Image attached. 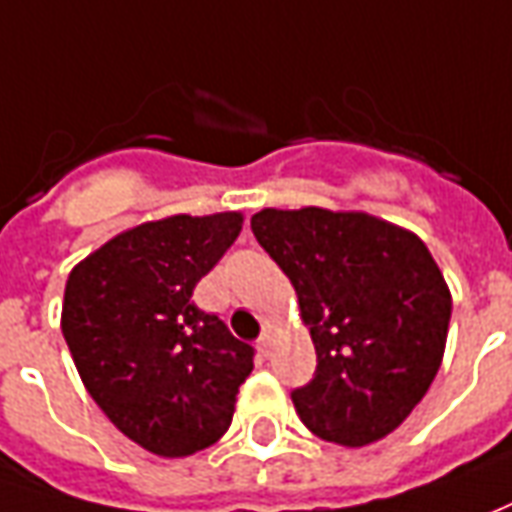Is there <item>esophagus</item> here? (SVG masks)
I'll return each mask as SVG.
<instances>
[{"mask_svg":"<svg viewBox=\"0 0 512 512\" xmlns=\"http://www.w3.org/2000/svg\"><path fill=\"white\" fill-rule=\"evenodd\" d=\"M257 346H260V352H263V355H268V352H271V346H274V332L263 330V335L257 338Z\"/></svg>","mask_w":512,"mask_h":512,"instance_id":"obj_1","label":"esophagus"}]
</instances>
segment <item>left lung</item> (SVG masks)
Instances as JSON below:
<instances>
[{
  "label": "left lung",
  "mask_w": 512,
  "mask_h": 512,
  "mask_svg": "<svg viewBox=\"0 0 512 512\" xmlns=\"http://www.w3.org/2000/svg\"><path fill=\"white\" fill-rule=\"evenodd\" d=\"M257 244L291 280L316 346L291 393L318 438L366 446L405 421L441 368L452 293L416 232L355 210L252 216Z\"/></svg>",
  "instance_id": "left-lung-1"
}]
</instances>
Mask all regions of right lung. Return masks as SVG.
Here are the masks:
<instances>
[{"mask_svg": "<svg viewBox=\"0 0 512 512\" xmlns=\"http://www.w3.org/2000/svg\"><path fill=\"white\" fill-rule=\"evenodd\" d=\"M241 224V213L146 221L71 268L60 327L82 385L152 455L219 441L255 368V349L191 299Z\"/></svg>", "mask_w": 512, "mask_h": 512, "instance_id": "obj_1", "label": "right lung"}]
</instances>
